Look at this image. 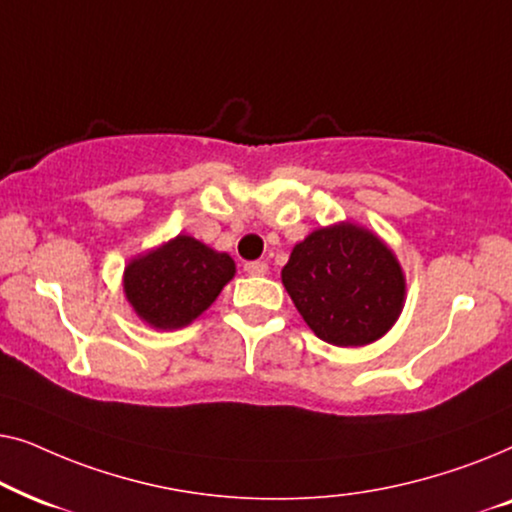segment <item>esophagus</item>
I'll return each instance as SVG.
<instances>
[{
	"label": "esophagus",
	"instance_id": "obj_1",
	"mask_svg": "<svg viewBox=\"0 0 512 512\" xmlns=\"http://www.w3.org/2000/svg\"><path fill=\"white\" fill-rule=\"evenodd\" d=\"M244 270H247L249 275H254V277L268 275V263H263V261H249V263H244Z\"/></svg>",
	"mask_w": 512,
	"mask_h": 512
}]
</instances>
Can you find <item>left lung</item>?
Instances as JSON below:
<instances>
[{
  "mask_svg": "<svg viewBox=\"0 0 512 512\" xmlns=\"http://www.w3.org/2000/svg\"><path fill=\"white\" fill-rule=\"evenodd\" d=\"M282 284L314 335L335 347H363L387 335L408 289L389 244L354 221L321 226L298 242Z\"/></svg>",
  "mask_w": 512,
  "mask_h": 512,
  "instance_id": "obj_1",
  "label": "left lung"
}]
</instances>
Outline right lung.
Returning a JSON list of instances; mask_svg holds the SVG:
<instances>
[{
  "mask_svg": "<svg viewBox=\"0 0 512 512\" xmlns=\"http://www.w3.org/2000/svg\"><path fill=\"white\" fill-rule=\"evenodd\" d=\"M235 261L191 235H177L130 258L123 293L132 312L156 331L193 324L235 277Z\"/></svg>",
  "mask_w": 512,
  "mask_h": 512,
  "instance_id": "1",
  "label": "right lung"
}]
</instances>
